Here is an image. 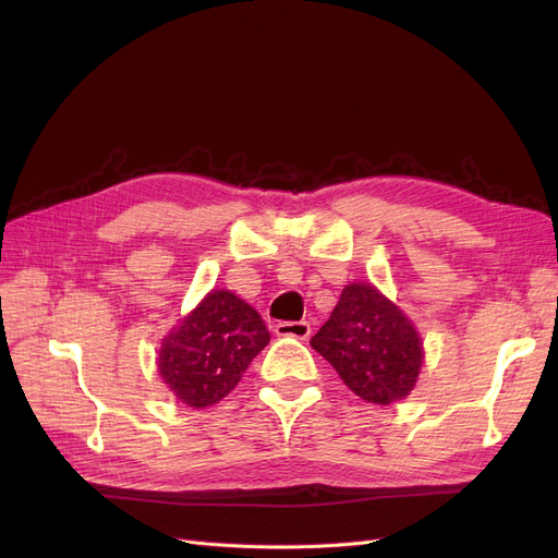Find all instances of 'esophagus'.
Instances as JSON below:
<instances>
[{"mask_svg": "<svg viewBox=\"0 0 558 558\" xmlns=\"http://www.w3.org/2000/svg\"><path fill=\"white\" fill-rule=\"evenodd\" d=\"M277 337H293V340H307L312 335V326L307 320H281L275 326Z\"/></svg>", "mask_w": 558, "mask_h": 558, "instance_id": "esophagus-1", "label": "esophagus"}]
</instances>
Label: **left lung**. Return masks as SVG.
<instances>
[{"mask_svg":"<svg viewBox=\"0 0 558 558\" xmlns=\"http://www.w3.org/2000/svg\"><path fill=\"white\" fill-rule=\"evenodd\" d=\"M310 344L353 393L381 408L408 398L424 367V342L414 320L369 281L344 286Z\"/></svg>","mask_w":558,"mask_h":558,"instance_id":"1","label":"left lung"}]
</instances>
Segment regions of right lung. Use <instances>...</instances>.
Returning <instances> with one entry per match:
<instances>
[{
	"label": "right lung",
	"instance_id": "obj_1",
	"mask_svg": "<svg viewBox=\"0 0 558 558\" xmlns=\"http://www.w3.org/2000/svg\"><path fill=\"white\" fill-rule=\"evenodd\" d=\"M260 314L228 289H214L162 337L158 375L174 398L205 410L223 400L267 347Z\"/></svg>",
	"mask_w": 558,
	"mask_h": 558
}]
</instances>
